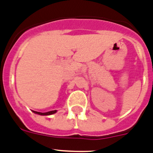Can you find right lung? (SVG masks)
<instances>
[{
	"mask_svg": "<svg viewBox=\"0 0 153 153\" xmlns=\"http://www.w3.org/2000/svg\"><path fill=\"white\" fill-rule=\"evenodd\" d=\"M57 112V110H52V111H49V112H46V113H40V112H36V111H33V113H36V114L39 115H43V116H48V115H51L54 114Z\"/></svg>",
	"mask_w": 153,
	"mask_h": 153,
	"instance_id": "1",
	"label": "right lung"
}]
</instances>
